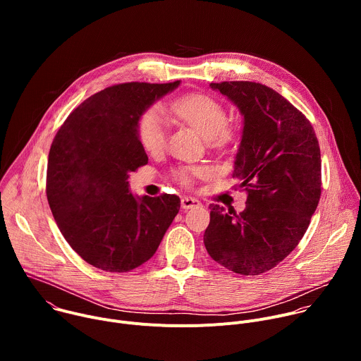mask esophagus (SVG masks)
Returning a JSON list of instances; mask_svg holds the SVG:
<instances>
[{
  "label": "esophagus",
  "mask_w": 361,
  "mask_h": 361,
  "mask_svg": "<svg viewBox=\"0 0 361 361\" xmlns=\"http://www.w3.org/2000/svg\"><path fill=\"white\" fill-rule=\"evenodd\" d=\"M200 205V201L192 198V197H183L181 198V207L184 210H188V209H192V207H198Z\"/></svg>",
  "instance_id": "1"
}]
</instances>
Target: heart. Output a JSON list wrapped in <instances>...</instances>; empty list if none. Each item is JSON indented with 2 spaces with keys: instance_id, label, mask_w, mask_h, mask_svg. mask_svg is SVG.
Here are the masks:
<instances>
[{
  "instance_id": "b5f03b06",
  "label": "heart",
  "mask_w": 361,
  "mask_h": 361,
  "mask_svg": "<svg viewBox=\"0 0 361 361\" xmlns=\"http://www.w3.org/2000/svg\"><path fill=\"white\" fill-rule=\"evenodd\" d=\"M171 111L174 116L197 130L210 147L219 148L233 140L235 128L227 121V110L219 99L207 94H187L177 98ZM167 126L164 118L157 110L145 111L138 123V140L141 147L149 152L156 154L166 145ZM205 173L202 167H183L176 171V177L188 184L194 176Z\"/></svg>"
}]
</instances>
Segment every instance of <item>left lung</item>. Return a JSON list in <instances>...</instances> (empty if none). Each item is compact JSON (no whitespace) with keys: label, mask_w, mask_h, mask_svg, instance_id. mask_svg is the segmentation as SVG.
<instances>
[{"label":"left lung","mask_w":361,"mask_h":361,"mask_svg":"<svg viewBox=\"0 0 361 361\" xmlns=\"http://www.w3.org/2000/svg\"><path fill=\"white\" fill-rule=\"evenodd\" d=\"M243 116L233 177L247 191L240 214L212 204L204 245L212 259L243 276L276 267L297 247L322 194L316 133L273 88L251 81L212 82Z\"/></svg>","instance_id":"8db88e82"}]
</instances>
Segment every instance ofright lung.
Wrapping results in <instances>:
<instances>
[{"label":"right lung","mask_w":361,"mask_h":361,"mask_svg":"<svg viewBox=\"0 0 361 361\" xmlns=\"http://www.w3.org/2000/svg\"><path fill=\"white\" fill-rule=\"evenodd\" d=\"M180 81L126 82L102 90L68 116L51 144L49 209L71 248L88 264L126 273L149 260L180 210L174 194L134 197L130 173L148 163L138 123Z\"/></svg>","instance_id":"right-lung-1"}]
</instances>
